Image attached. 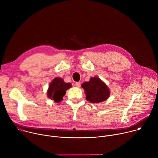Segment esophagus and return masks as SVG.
I'll use <instances>...</instances> for the list:
<instances>
[{
	"label": "esophagus",
	"mask_w": 158,
	"mask_h": 158,
	"mask_svg": "<svg viewBox=\"0 0 158 158\" xmlns=\"http://www.w3.org/2000/svg\"><path fill=\"white\" fill-rule=\"evenodd\" d=\"M81 83L80 82H76V84H75V85H76V87H79L81 86Z\"/></svg>",
	"instance_id": "34e87169"
}]
</instances>
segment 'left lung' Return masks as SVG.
I'll use <instances>...</instances> for the list:
<instances>
[{"mask_svg":"<svg viewBox=\"0 0 158 158\" xmlns=\"http://www.w3.org/2000/svg\"><path fill=\"white\" fill-rule=\"evenodd\" d=\"M81 87L84 89L85 99L92 103H99L107 100L110 96L108 86L98 77H91L84 82Z\"/></svg>","mask_w":158,"mask_h":158,"instance_id":"obj_1","label":"left lung"}]
</instances>
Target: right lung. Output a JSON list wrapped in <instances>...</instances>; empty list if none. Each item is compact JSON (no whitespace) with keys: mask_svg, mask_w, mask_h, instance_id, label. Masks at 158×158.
I'll use <instances>...</instances> for the list:
<instances>
[{"mask_svg":"<svg viewBox=\"0 0 158 158\" xmlns=\"http://www.w3.org/2000/svg\"><path fill=\"white\" fill-rule=\"evenodd\" d=\"M72 87L71 83H66L61 77H55L49 85L47 91L48 98L59 103L63 99L66 91Z\"/></svg>","mask_w":158,"mask_h":158,"instance_id":"1","label":"right lung"}]
</instances>
